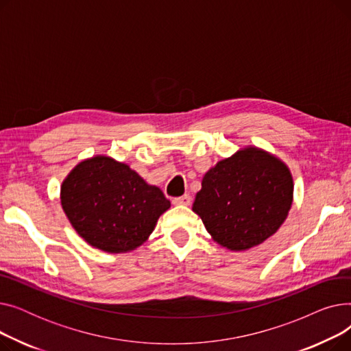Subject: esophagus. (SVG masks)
<instances>
[{
  "label": "esophagus",
  "mask_w": 351,
  "mask_h": 351,
  "mask_svg": "<svg viewBox=\"0 0 351 351\" xmlns=\"http://www.w3.org/2000/svg\"><path fill=\"white\" fill-rule=\"evenodd\" d=\"M191 196L189 195H183V196H179V197H173V205H191Z\"/></svg>",
  "instance_id": "1"
}]
</instances>
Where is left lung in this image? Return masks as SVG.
Here are the masks:
<instances>
[{"label": "left lung", "instance_id": "1", "mask_svg": "<svg viewBox=\"0 0 351 351\" xmlns=\"http://www.w3.org/2000/svg\"><path fill=\"white\" fill-rule=\"evenodd\" d=\"M291 204L287 165L261 147L247 146L205 173L192 210L216 243L241 252L278 232Z\"/></svg>", "mask_w": 351, "mask_h": 351}]
</instances>
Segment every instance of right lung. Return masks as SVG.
Instances as JSON below:
<instances>
[{
	"instance_id": "add662e5",
	"label": "right lung",
	"mask_w": 351,
	"mask_h": 351,
	"mask_svg": "<svg viewBox=\"0 0 351 351\" xmlns=\"http://www.w3.org/2000/svg\"><path fill=\"white\" fill-rule=\"evenodd\" d=\"M61 205L88 245L125 253L146 242L171 202L128 165L98 155L80 162L65 178Z\"/></svg>"
}]
</instances>
